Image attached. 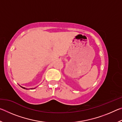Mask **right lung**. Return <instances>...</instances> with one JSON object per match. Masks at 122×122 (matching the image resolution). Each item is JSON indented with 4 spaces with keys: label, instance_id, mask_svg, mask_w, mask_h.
<instances>
[{
    "label": "right lung",
    "instance_id": "obj_1",
    "mask_svg": "<svg viewBox=\"0 0 122 122\" xmlns=\"http://www.w3.org/2000/svg\"><path fill=\"white\" fill-rule=\"evenodd\" d=\"M21 87H22V88H23V89H26V88H24V87H22V86H21ZM32 89H33V88H32Z\"/></svg>",
    "mask_w": 122,
    "mask_h": 122
}]
</instances>
